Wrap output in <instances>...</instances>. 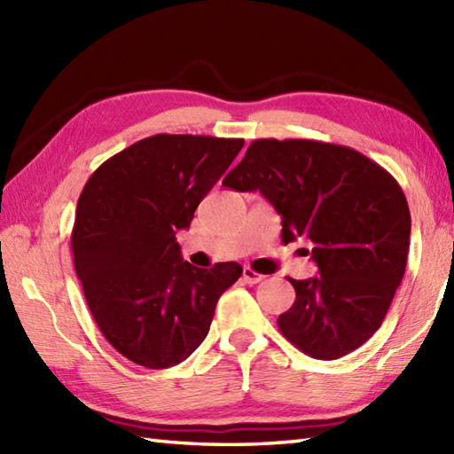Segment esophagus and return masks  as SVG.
Returning <instances> with one entry per match:
<instances>
[{
    "mask_svg": "<svg viewBox=\"0 0 454 454\" xmlns=\"http://www.w3.org/2000/svg\"><path fill=\"white\" fill-rule=\"evenodd\" d=\"M263 278H265V275L254 271L252 267H244V273H242V281H244V283H247V285H257V283H262Z\"/></svg>",
    "mask_w": 454,
    "mask_h": 454,
    "instance_id": "obj_1",
    "label": "esophagus"
}]
</instances>
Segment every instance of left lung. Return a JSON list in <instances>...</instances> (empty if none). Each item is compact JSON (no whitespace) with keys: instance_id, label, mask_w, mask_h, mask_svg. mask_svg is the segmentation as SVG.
<instances>
[{"instance_id":"8db88e82","label":"left lung","mask_w":454,"mask_h":454,"mask_svg":"<svg viewBox=\"0 0 454 454\" xmlns=\"http://www.w3.org/2000/svg\"><path fill=\"white\" fill-rule=\"evenodd\" d=\"M222 185L259 191L281 215L285 244L306 236L320 275L296 281L278 330L296 349L332 361L379 330L406 273L410 208L398 181L353 148L259 138Z\"/></svg>"}]
</instances>
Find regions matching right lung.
Segmentation results:
<instances>
[{"mask_svg": "<svg viewBox=\"0 0 454 454\" xmlns=\"http://www.w3.org/2000/svg\"><path fill=\"white\" fill-rule=\"evenodd\" d=\"M242 146V138L153 134L85 183L72 230L75 273L95 324L129 361L153 371L185 361L242 275L236 262L192 267L176 242Z\"/></svg>", "mask_w": 454, "mask_h": 454, "instance_id": "add662e5", "label": "right lung"}]
</instances>
